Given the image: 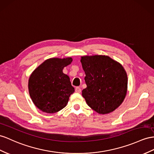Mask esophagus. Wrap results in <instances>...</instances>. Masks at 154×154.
Returning <instances> with one entry per match:
<instances>
[{
	"mask_svg": "<svg viewBox=\"0 0 154 154\" xmlns=\"http://www.w3.org/2000/svg\"><path fill=\"white\" fill-rule=\"evenodd\" d=\"M75 92H77V93H81V88L80 87H76L75 88Z\"/></svg>",
	"mask_w": 154,
	"mask_h": 154,
	"instance_id": "34e87169",
	"label": "esophagus"
}]
</instances>
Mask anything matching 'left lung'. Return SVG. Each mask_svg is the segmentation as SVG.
Segmentation results:
<instances>
[{
    "label": "left lung",
    "mask_w": 154,
    "mask_h": 154,
    "mask_svg": "<svg viewBox=\"0 0 154 154\" xmlns=\"http://www.w3.org/2000/svg\"><path fill=\"white\" fill-rule=\"evenodd\" d=\"M86 88L82 96L89 107L101 115L115 111L128 91V75L121 64L105 55L81 57Z\"/></svg>",
    "instance_id": "8db88e82"
}]
</instances>
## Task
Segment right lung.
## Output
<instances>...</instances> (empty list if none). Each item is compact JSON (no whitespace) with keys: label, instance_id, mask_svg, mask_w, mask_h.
I'll list each match as a JSON object with an SVG mask.
<instances>
[{"label":"right lung","instance_id":"add662e5","mask_svg":"<svg viewBox=\"0 0 154 154\" xmlns=\"http://www.w3.org/2000/svg\"><path fill=\"white\" fill-rule=\"evenodd\" d=\"M72 57L51 58L45 60L31 73L29 91L34 104L46 113H55L64 108L75 89L64 67L72 63Z\"/></svg>","mask_w":154,"mask_h":154}]
</instances>
